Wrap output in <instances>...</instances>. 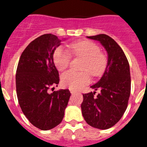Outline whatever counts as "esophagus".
Wrapping results in <instances>:
<instances>
[{
  "label": "esophagus",
  "instance_id": "obj_1",
  "mask_svg": "<svg viewBox=\"0 0 147 147\" xmlns=\"http://www.w3.org/2000/svg\"><path fill=\"white\" fill-rule=\"evenodd\" d=\"M69 90H70V92H71V94H75V93H77L76 90H74V89H72V88H70V89H69Z\"/></svg>",
  "mask_w": 147,
  "mask_h": 147
}]
</instances>
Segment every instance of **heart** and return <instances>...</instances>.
<instances>
[{
  "mask_svg": "<svg viewBox=\"0 0 147 147\" xmlns=\"http://www.w3.org/2000/svg\"><path fill=\"white\" fill-rule=\"evenodd\" d=\"M69 49L74 56L85 59L82 66V69L85 72L69 70L63 73L61 83L64 86L72 89H80L90 83L89 72L94 77L104 73L107 65V59L105 54L100 51L99 47L96 43L88 40L80 41L71 44ZM53 61L59 70H64L69 66L70 55L61 48H59L53 53Z\"/></svg>",
  "mask_w": 147,
  "mask_h": 147,
  "instance_id": "b5f03b06",
  "label": "heart"
}]
</instances>
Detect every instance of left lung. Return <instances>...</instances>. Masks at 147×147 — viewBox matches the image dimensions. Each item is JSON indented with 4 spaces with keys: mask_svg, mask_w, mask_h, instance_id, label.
Instances as JSON below:
<instances>
[{
    "mask_svg": "<svg viewBox=\"0 0 147 147\" xmlns=\"http://www.w3.org/2000/svg\"><path fill=\"white\" fill-rule=\"evenodd\" d=\"M97 40L106 49L108 59L106 69L99 80L90 86L101 89L83 94L82 114L89 125L106 130L115 125L123 117L131 94L130 66L124 52L117 42L105 34L87 37Z\"/></svg>",
    "mask_w": 147,
    "mask_h": 147,
    "instance_id": "1",
    "label": "left lung"
}]
</instances>
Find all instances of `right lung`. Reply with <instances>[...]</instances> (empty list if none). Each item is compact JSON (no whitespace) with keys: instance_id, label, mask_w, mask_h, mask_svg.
Returning <instances> with one entry per match:
<instances>
[{"instance_id":"1","label":"right lung","mask_w":147,"mask_h":147,"mask_svg":"<svg viewBox=\"0 0 147 147\" xmlns=\"http://www.w3.org/2000/svg\"><path fill=\"white\" fill-rule=\"evenodd\" d=\"M61 42L52 34L37 38L22 52L16 69V94L22 111L42 131L52 129L62 121L71 96L68 89L49 93L59 83L53 57Z\"/></svg>"}]
</instances>
